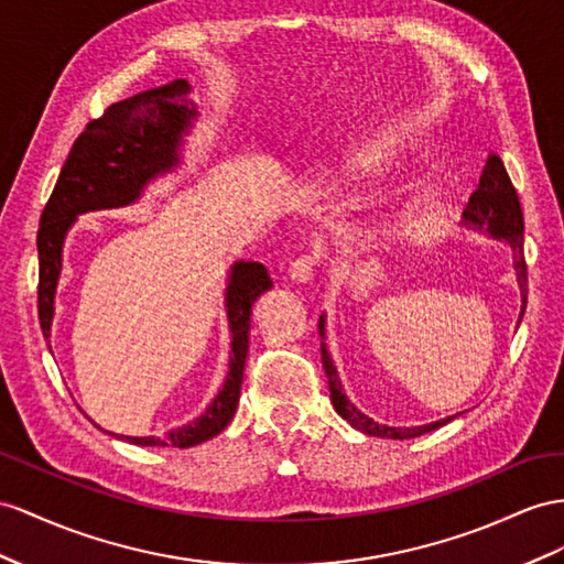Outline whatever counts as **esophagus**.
I'll return each instance as SVG.
<instances>
[{
	"instance_id": "esophagus-1",
	"label": "esophagus",
	"mask_w": 564,
	"mask_h": 564,
	"mask_svg": "<svg viewBox=\"0 0 564 564\" xmlns=\"http://www.w3.org/2000/svg\"><path fill=\"white\" fill-rule=\"evenodd\" d=\"M314 267H316V259L305 254V257L295 259L291 269H288V276H291V281H295V283H312Z\"/></svg>"
}]
</instances>
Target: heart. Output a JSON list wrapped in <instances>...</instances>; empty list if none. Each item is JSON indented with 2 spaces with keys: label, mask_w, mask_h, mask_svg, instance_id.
I'll list each match as a JSON object with an SVG mask.
<instances>
[{
  "label": "heart",
  "mask_w": 564,
  "mask_h": 564,
  "mask_svg": "<svg viewBox=\"0 0 564 564\" xmlns=\"http://www.w3.org/2000/svg\"><path fill=\"white\" fill-rule=\"evenodd\" d=\"M371 159H373V156H365V162H362V164H365V166H367V164H371Z\"/></svg>",
  "instance_id": "b5f03b06"
}]
</instances>
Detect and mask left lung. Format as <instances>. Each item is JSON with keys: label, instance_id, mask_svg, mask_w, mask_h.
I'll return each mask as SVG.
<instances>
[{"label": "left lung", "instance_id": "obj_1", "mask_svg": "<svg viewBox=\"0 0 564 564\" xmlns=\"http://www.w3.org/2000/svg\"><path fill=\"white\" fill-rule=\"evenodd\" d=\"M462 226L476 230V234H486L494 240H502L510 245L512 259H514V276L519 293H522V312H519V322H522L524 310H527V262H524V216H522V205H519V197L514 185L505 171V164L500 162L498 154H488L484 173L479 178V187L471 193L467 209L462 212ZM517 322V326H519ZM319 336H322V362L324 371L328 377V391H330V402H334L336 412L343 416L345 422L355 426L357 431L369 433V436L377 438H416L422 433H429L433 429H438L447 422H453L455 416H445V420L422 424V426H388L373 422L371 416L365 412H359L352 402L348 400L343 391V383L338 377V369L334 365V357H330L326 348V314L319 316Z\"/></svg>", "mask_w": 564, "mask_h": 564}]
</instances>
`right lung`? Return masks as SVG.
I'll use <instances>...</instances> for the list:
<instances>
[{
	"mask_svg": "<svg viewBox=\"0 0 564 564\" xmlns=\"http://www.w3.org/2000/svg\"><path fill=\"white\" fill-rule=\"evenodd\" d=\"M191 83L173 80L154 90H144L111 105L102 119H95L78 135L68 152L66 164L56 178L52 197L40 216L37 257V314L42 336L50 340L54 322V297L64 264V242L70 226L80 214L99 209H121L135 205L144 187L181 166L185 135L193 131L199 111L191 97ZM269 271L259 262L238 259L228 269L224 307L230 330L228 373L221 391L197 420L171 429L166 438L159 436H121L133 445H173L191 447L205 443L234 420L245 357H248L250 312L257 297L271 288ZM97 426V424H95ZM99 429V426H97Z\"/></svg>",
	"mask_w": 564,
	"mask_h": 564,
	"instance_id": "1",
	"label": "right lung"
}]
</instances>
